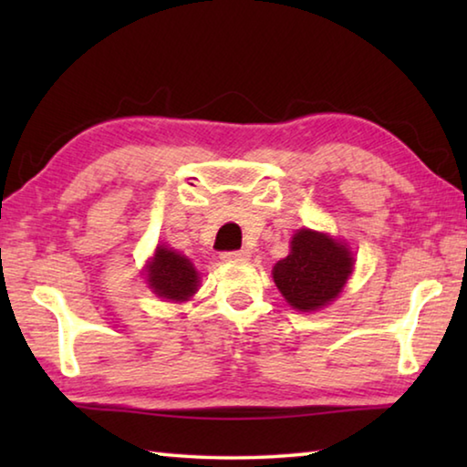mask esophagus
I'll return each instance as SVG.
<instances>
[{
  "instance_id": "esophagus-1",
  "label": "esophagus",
  "mask_w": 467,
  "mask_h": 467,
  "mask_svg": "<svg viewBox=\"0 0 467 467\" xmlns=\"http://www.w3.org/2000/svg\"><path fill=\"white\" fill-rule=\"evenodd\" d=\"M223 262H244V259L251 257L249 249H241V251H224L223 255Z\"/></svg>"
}]
</instances>
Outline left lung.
<instances>
[{
	"instance_id": "left-lung-1",
	"label": "left lung",
	"mask_w": 467,
	"mask_h": 467,
	"mask_svg": "<svg viewBox=\"0 0 467 467\" xmlns=\"http://www.w3.org/2000/svg\"><path fill=\"white\" fill-rule=\"evenodd\" d=\"M354 267L350 249L326 233L300 228L288 257L274 265V282L292 309L311 313L339 296Z\"/></svg>"
}]
</instances>
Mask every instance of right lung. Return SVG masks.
<instances>
[{"label": "right lung", "mask_w": 467, "mask_h": 467, "mask_svg": "<svg viewBox=\"0 0 467 467\" xmlns=\"http://www.w3.org/2000/svg\"><path fill=\"white\" fill-rule=\"evenodd\" d=\"M146 282L154 295L172 303H183L195 295L200 274L185 255L158 244L154 257L146 265Z\"/></svg>", "instance_id": "right-lung-1"}]
</instances>
